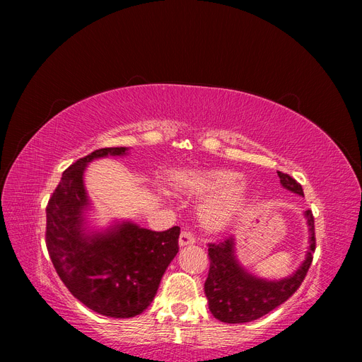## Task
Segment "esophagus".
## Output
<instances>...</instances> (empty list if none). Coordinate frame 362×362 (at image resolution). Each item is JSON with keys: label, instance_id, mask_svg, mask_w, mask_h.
I'll return each mask as SVG.
<instances>
[{"label": "esophagus", "instance_id": "1", "mask_svg": "<svg viewBox=\"0 0 362 362\" xmlns=\"http://www.w3.org/2000/svg\"><path fill=\"white\" fill-rule=\"evenodd\" d=\"M193 243H194V237L189 231H182L180 235V246L184 247V246H189Z\"/></svg>", "mask_w": 362, "mask_h": 362}]
</instances>
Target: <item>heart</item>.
Wrapping results in <instances>:
<instances>
[{
  "mask_svg": "<svg viewBox=\"0 0 362 362\" xmlns=\"http://www.w3.org/2000/svg\"><path fill=\"white\" fill-rule=\"evenodd\" d=\"M170 185L182 194H204L218 190L201 206L202 223L210 229H222L243 210L247 185L237 181V175L228 170H181L172 175Z\"/></svg>",
  "mask_w": 362,
  "mask_h": 362,
  "instance_id": "b5f03b06",
  "label": "heart"
}]
</instances>
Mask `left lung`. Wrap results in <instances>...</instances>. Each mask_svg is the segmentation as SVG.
I'll list each match as a JSON object with an SVG mask.
<instances>
[{
    "mask_svg": "<svg viewBox=\"0 0 362 362\" xmlns=\"http://www.w3.org/2000/svg\"><path fill=\"white\" fill-rule=\"evenodd\" d=\"M278 177L284 189L303 196L302 185L290 175L278 172ZM303 216L308 225V247L300 266L286 278H259L245 269L237 258L235 237L208 245L210 272L204 291L208 299V308L217 320L223 323L254 322L286 302L300 287L315 250L314 217L311 210H306Z\"/></svg>",
    "mask_w": 362,
    "mask_h": 362,
    "instance_id": "left-lung-1",
    "label": "left lung"
}]
</instances>
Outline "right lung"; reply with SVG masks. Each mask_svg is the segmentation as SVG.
<instances>
[{
  "label": "right lung",
  "mask_w": 362,
  "mask_h": 362,
  "mask_svg": "<svg viewBox=\"0 0 362 362\" xmlns=\"http://www.w3.org/2000/svg\"><path fill=\"white\" fill-rule=\"evenodd\" d=\"M128 148H103L63 172L47 206V247L57 275L87 308L115 319L144 313L178 254L180 228L156 233L131 221L90 225L84 172L98 158L125 157Z\"/></svg>",
  "instance_id": "add662e5"
}]
</instances>
